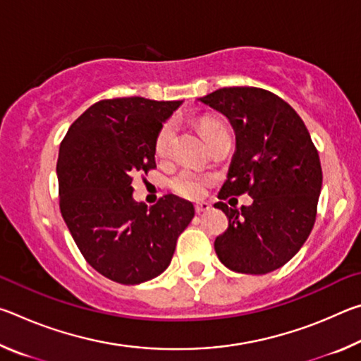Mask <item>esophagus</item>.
I'll return each mask as SVG.
<instances>
[{"mask_svg":"<svg viewBox=\"0 0 361 361\" xmlns=\"http://www.w3.org/2000/svg\"><path fill=\"white\" fill-rule=\"evenodd\" d=\"M212 209V205L210 204H207V202H199V204H195V213H205V212H209Z\"/></svg>","mask_w":361,"mask_h":361,"instance_id":"obj_1","label":"esophagus"}]
</instances>
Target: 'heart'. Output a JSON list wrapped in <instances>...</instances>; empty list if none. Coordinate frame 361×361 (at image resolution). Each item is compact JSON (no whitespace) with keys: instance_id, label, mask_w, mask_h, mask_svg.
Here are the masks:
<instances>
[{"instance_id":"obj_1","label":"heart","mask_w":361,"mask_h":361,"mask_svg":"<svg viewBox=\"0 0 361 361\" xmlns=\"http://www.w3.org/2000/svg\"><path fill=\"white\" fill-rule=\"evenodd\" d=\"M200 127H202L205 138L210 137L212 133L226 129L223 124H219L218 121L210 119V118H205L202 121V124H200ZM173 133H175V124L172 121L166 122V124L161 127V130H159L157 137H156V143H154V148H156V152L159 156H166L170 151V145H172ZM209 183H210L209 176L197 172V170L186 167V169L180 170V172L176 173L172 180H170V188H172L176 194L183 195V197H186V199H199L205 194V189H207V186H209Z\"/></svg>"}]
</instances>
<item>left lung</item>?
Returning a JSON list of instances; mask_svg holds the SVG:
<instances>
[{
	"mask_svg": "<svg viewBox=\"0 0 361 361\" xmlns=\"http://www.w3.org/2000/svg\"><path fill=\"white\" fill-rule=\"evenodd\" d=\"M221 113L235 133L228 180L218 199L248 192L253 204H228L229 226L215 240L234 272L267 274L286 264L307 240L322 191L320 157L307 127L288 103L258 87H223L199 99Z\"/></svg>",
	"mask_w": 361,
	"mask_h": 361,
	"instance_id": "1",
	"label": "left lung"
}]
</instances>
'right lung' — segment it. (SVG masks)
<instances>
[{"instance_id": "obj_1", "label": "right lung", "mask_w": 361, "mask_h": 361, "mask_svg": "<svg viewBox=\"0 0 361 361\" xmlns=\"http://www.w3.org/2000/svg\"><path fill=\"white\" fill-rule=\"evenodd\" d=\"M181 103L97 102L60 145V212L85 261L113 282L137 285L162 274L194 218L192 204L173 194L151 209L132 197V176L156 167V137Z\"/></svg>"}]
</instances>
